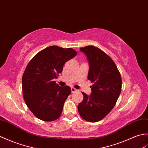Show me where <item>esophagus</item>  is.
Returning <instances> with one entry per match:
<instances>
[{
    "label": "esophagus",
    "mask_w": 148,
    "mask_h": 148,
    "mask_svg": "<svg viewBox=\"0 0 148 148\" xmlns=\"http://www.w3.org/2000/svg\"><path fill=\"white\" fill-rule=\"evenodd\" d=\"M71 92L72 93H73V92H75L77 91V90L76 89V88H75L74 87H71Z\"/></svg>",
    "instance_id": "obj_1"
}]
</instances>
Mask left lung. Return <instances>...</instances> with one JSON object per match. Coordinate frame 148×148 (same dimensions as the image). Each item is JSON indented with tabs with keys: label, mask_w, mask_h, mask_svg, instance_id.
I'll return each mask as SVG.
<instances>
[{
	"label": "left lung",
	"mask_w": 148,
	"mask_h": 148,
	"mask_svg": "<svg viewBox=\"0 0 148 148\" xmlns=\"http://www.w3.org/2000/svg\"><path fill=\"white\" fill-rule=\"evenodd\" d=\"M89 64L88 79L93 83L92 92H82L84 99L78 105L80 116L96 122L106 116L115 105L121 88V78L116 64L101 49L92 45L80 48Z\"/></svg>",
	"instance_id": "8db88e82"
}]
</instances>
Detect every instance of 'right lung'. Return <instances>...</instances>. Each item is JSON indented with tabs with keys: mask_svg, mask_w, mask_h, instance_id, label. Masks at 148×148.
Masks as SVG:
<instances>
[{
	"mask_svg": "<svg viewBox=\"0 0 148 148\" xmlns=\"http://www.w3.org/2000/svg\"><path fill=\"white\" fill-rule=\"evenodd\" d=\"M77 55L71 48L56 45L40 51L29 62L22 78V90L26 104L34 115L45 121L61 116L70 87H61L54 81L63 71L66 62Z\"/></svg>",
	"mask_w": 148,
	"mask_h": 148,
	"instance_id": "right-lung-1",
	"label": "right lung"
}]
</instances>
